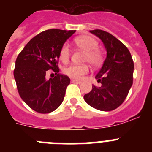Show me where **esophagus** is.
Listing matches in <instances>:
<instances>
[{
    "mask_svg": "<svg viewBox=\"0 0 152 152\" xmlns=\"http://www.w3.org/2000/svg\"><path fill=\"white\" fill-rule=\"evenodd\" d=\"M72 83H76V84H81V81H80V80H75V79H72Z\"/></svg>",
    "mask_w": 152,
    "mask_h": 152,
    "instance_id": "obj_1",
    "label": "esophagus"
}]
</instances>
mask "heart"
<instances>
[{
    "mask_svg": "<svg viewBox=\"0 0 152 152\" xmlns=\"http://www.w3.org/2000/svg\"><path fill=\"white\" fill-rule=\"evenodd\" d=\"M75 45L84 52L82 61H88L91 66L98 67L103 61V54L96 48L98 42L96 39L89 36H79L75 39ZM60 59L63 62H67L70 58V49L67 44L61 46L59 52ZM89 68L87 64H72L64 68V73L75 79H81L84 75L88 74Z\"/></svg>",
    "mask_w": 152,
    "mask_h": 152,
    "instance_id": "obj_1",
    "label": "heart"
}]
</instances>
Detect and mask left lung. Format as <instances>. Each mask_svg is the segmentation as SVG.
Wrapping results in <instances>:
<instances>
[{"label": "left lung", "instance_id": "1", "mask_svg": "<svg viewBox=\"0 0 152 152\" xmlns=\"http://www.w3.org/2000/svg\"><path fill=\"white\" fill-rule=\"evenodd\" d=\"M103 42L107 58L95 76L101 86H92L84 99L91 107L101 111L113 110L121 105L133 82L134 63L127 47L119 39L101 29L90 30Z\"/></svg>", "mask_w": 152, "mask_h": 152}]
</instances>
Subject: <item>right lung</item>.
<instances>
[{"mask_svg": "<svg viewBox=\"0 0 152 152\" xmlns=\"http://www.w3.org/2000/svg\"><path fill=\"white\" fill-rule=\"evenodd\" d=\"M75 33L58 29L43 31L33 37L17 56L13 75L19 94L36 112H52L64 100L70 78L58 73V60L61 46ZM50 69L56 76L48 80L45 75Z\"/></svg>", "mask_w": 152, "mask_h": 152, "instance_id": "add662e5", "label": "right lung"}]
</instances>
